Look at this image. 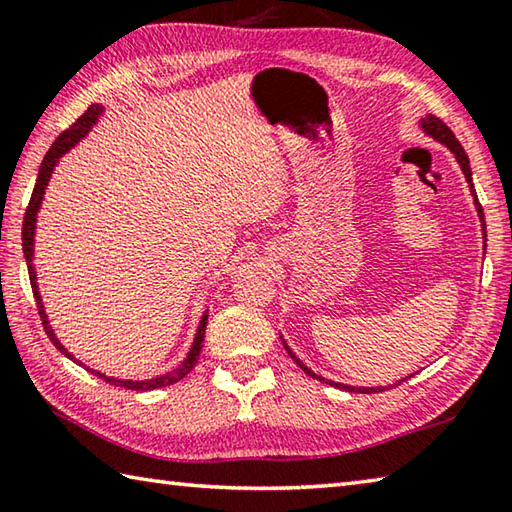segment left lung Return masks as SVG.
Segmentation results:
<instances>
[{"mask_svg": "<svg viewBox=\"0 0 512 512\" xmlns=\"http://www.w3.org/2000/svg\"><path fill=\"white\" fill-rule=\"evenodd\" d=\"M420 126H422V131L427 133V135H431L433 140H438L440 144H445L447 149H452V153L456 155V160H458V164H461V169H463V173H465V180L467 183H470V189H472V196H474V205H476V212H479V219H481V225L485 228V219H483V207H481V203H479V198H476V192H474V183H472V169H470V160H467V153L463 151V146H461V142L456 140V135L449 131V126L445 124L443 119H438V117H433V115H427L424 119H420ZM282 343H284V339H282ZM284 348H287V352H289V357L298 363V366L307 372L309 377H314V379H318V381H325V384H334V386H339V388H343V391H350V393H381L384 391V386H377V388H354V386H345V384H336V381H327V379H323V377H318L314 370H309L305 363H302L296 354H293L291 350H289V345L284 343ZM404 381V379H402ZM397 386V384H395Z\"/></svg>", "mask_w": 512, "mask_h": 512, "instance_id": "8db88e82", "label": "left lung"}]
</instances>
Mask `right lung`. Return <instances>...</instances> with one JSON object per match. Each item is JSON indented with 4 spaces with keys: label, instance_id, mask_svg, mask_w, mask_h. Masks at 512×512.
<instances>
[{
    "label": "right lung",
    "instance_id": "add662e5",
    "mask_svg": "<svg viewBox=\"0 0 512 512\" xmlns=\"http://www.w3.org/2000/svg\"><path fill=\"white\" fill-rule=\"evenodd\" d=\"M103 112L101 106H90L88 110H85V115H81L79 119L74 121L72 126L67 128V131H63L58 135V140L51 144V149L47 151L45 160H42L40 164V171H38V180H36V187H33V194H31V201L27 205V212H24V223H22V250H24V259H27V266H29V280H31V289H33V298H36V305H38V311H40V320H42V327H45L47 336L51 339V343L56 345V348L65 354V357L74 359L72 354H69L63 343H60L56 339L54 329H51L49 320H47V314H45V307H42V298H40V291H38V284H36V268H33V235H36V216H38V210H40V203H42V196H45V189H47V183L51 178V173H54V167L58 164V158L60 155H65L72 146L81 140V137H85V133L90 131V128L97 124L99 115ZM205 325H207V311L201 318V325H198V332H196V339H194V345L192 350H189L187 359L180 363V366L176 370L167 372V375L162 377H155V379H146V381H133V379H115V377H106L103 372H97L92 370L94 375H97L99 379L108 381V384H115V386H121V388H128V391H153V388H162V386H169V384H176V381L183 379L189 370H192L196 366L198 361V354H201V348H203V336H205ZM76 361V359H74ZM90 370V368H88Z\"/></svg>",
    "mask_w": 512,
    "mask_h": 512
}]
</instances>
